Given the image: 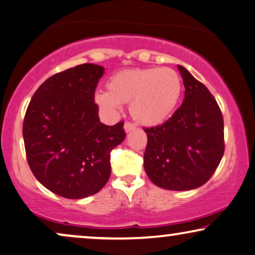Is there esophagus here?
Wrapping results in <instances>:
<instances>
[{"label": "esophagus", "instance_id": "34e87169", "mask_svg": "<svg viewBox=\"0 0 255 255\" xmlns=\"http://www.w3.org/2000/svg\"><path fill=\"white\" fill-rule=\"evenodd\" d=\"M135 128V125L134 124H132V123H125L124 124V131L127 132V133H128V132H131V131H133Z\"/></svg>", "mask_w": 255, "mask_h": 255}]
</instances>
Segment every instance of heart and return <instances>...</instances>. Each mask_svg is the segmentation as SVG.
<instances>
[{"label":"heart","instance_id":"heart-1","mask_svg":"<svg viewBox=\"0 0 255 255\" xmlns=\"http://www.w3.org/2000/svg\"><path fill=\"white\" fill-rule=\"evenodd\" d=\"M181 90V77L173 69H128L111 76L107 92L96 95L95 101L110 112L130 103V114L138 124L157 127L176 110Z\"/></svg>","mask_w":255,"mask_h":255}]
</instances>
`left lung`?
Returning a JSON list of instances; mask_svg holds the SVG:
<instances>
[{
    "instance_id": "obj_1",
    "label": "left lung",
    "mask_w": 255,
    "mask_h": 255,
    "mask_svg": "<svg viewBox=\"0 0 255 255\" xmlns=\"http://www.w3.org/2000/svg\"><path fill=\"white\" fill-rule=\"evenodd\" d=\"M185 98L173 116L145 128L144 168L157 186L188 191L212 177L224 156V120L216 99L187 69L178 65Z\"/></svg>"
}]
</instances>
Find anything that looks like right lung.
<instances>
[{"label": "right lung", "mask_w": 255, "mask_h": 255, "mask_svg": "<svg viewBox=\"0 0 255 255\" xmlns=\"http://www.w3.org/2000/svg\"><path fill=\"white\" fill-rule=\"evenodd\" d=\"M104 68L85 63L58 72L32 96L23 122L30 170L57 196L82 199L99 192L111 174L110 152L125 138L123 122L101 123L95 89Z\"/></svg>", "instance_id": "right-lung-1"}]
</instances>
